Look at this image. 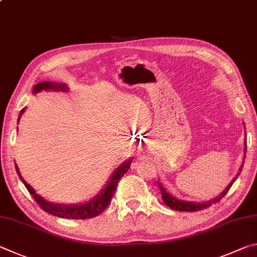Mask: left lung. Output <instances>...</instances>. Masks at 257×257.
<instances>
[{
  "instance_id": "left-lung-1",
  "label": "left lung",
  "mask_w": 257,
  "mask_h": 257,
  "mask_svg": "<svg viewBox=\"0 0 257 257\" xmlns=\"http://www.w3.org/2000/svg\"><path fill=\"white\" fill-rule=\"evenodd\" d=\"M247 143L245 142V154H246V149H247ZM242 168V167H241ZM241 168L239 172H241ZM239 175V174H238ZM235 179H232V182L229 184L227 186L226 190H224L221 194H220L217 199H214L212 201H209V202H205V203H194V202H186V201H179L177 200L176 197H174L169 194V193L166 191V188L163 186V184H158L159 188H160V192H161V196H163V200L165 202L166 205H168L170 209L173 210H177V211H186V212H195V211H200V210H203L209 208V206L212 204V203H217L220 200L222 199V197L227 194V192L229 191V188L231 187V185L233 184V182L236 181Z\"/></svg>"
}]
</instances>
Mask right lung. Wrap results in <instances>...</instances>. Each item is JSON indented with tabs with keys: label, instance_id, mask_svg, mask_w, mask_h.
I'll use <instances>...</instances> for the list:
<instances>
[{
	"label": "right lung",
	"instance_id": "1",
	"mask_svg": "<svg viewBox=\"0 0 257 257\" xmlns=\"http://www.w3.org/2000/svg\"><path fill=\"white\" fill-rule=\"evenodd\" d=\"M48 89H55V90H66V85L65 84H54L51 82H40L38 84H36L34 87V93H37L42 90H48ZM25 111V108L20 111L19 115V119L20 116L22 115V112ZM132 160L130 159L127 161L119 166L117 168L116 172L112 174V176L110 178L109 183L107 184V186L105 187L100 194L98 196L94 197V199L90 200L87 203L83 204H79V205H61V204H54L52 202H47L46 200H44L42 196H39L38 194H36V192L33 190L29 184H27L26 181L19 173V169H18V166H16L17 173L19 175V177L21 179V182L25 184V186L27 187V190L30 193V195L34 197V200L37 202V204L42 208L45 212H47L49 214L56 215V217L60 218H65V219H90V218H94L97 215L103 212L108 204L110 203L111 197L114 195V193L116 191V187L118 185L119 179L124 176V174L127 172L130 166H131Z\"/></svg>",
	"mask_w": 257,
	"mask_h": 257
}]
</instances>
